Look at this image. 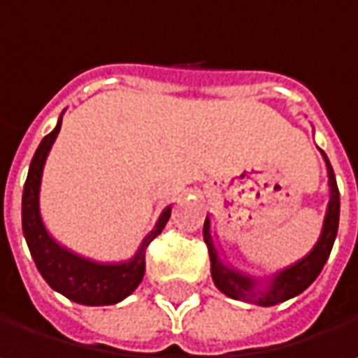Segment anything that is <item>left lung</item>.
<instances>
[{
  "label": "left lung",
  "mask_w": 358,
  "mask_h": 358,
  "mask_svg": "<svg viewBox=\"0 0 358 358\" xmlns=\"http://www.w3.org/2000/svg\"><path fill=\"white\" fill-rule=\"evenodd\" d=\"M325 166H327V178H329V203H327V211H325V220H323L322 236L317 241V245L311 249L309 255H305L301 261H296L294 265L278 271L269 284L265 288H259L261 284L257 280H252L249 275L234 271L232 267H226L213 247L211 234H209V217L205 220L203 226V236L205 243L209 247V259H211V278L213 284L230 299L236 301H247V303H255L259 307H271L278 303H284L296 294H301L303 290H307L315 278L322 273L323 265L331 252L336 234H338V222H340V192H338V184H336V176L331 170L329 159L325 157Z\"/></svg>",
  "instance_id": "8db88e82"
}]
</instances>
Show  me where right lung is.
Wrapping results in <instances>:
<instances>
[{
    "label": "right lung",
    "instance_id": "right-lung-1",
    "mask_svg": "<svg viewBox=\"0 0 358 358\" xmlns=\"http://www.w3.org/2000/svg\"><path fill=\"white\" fill-rule=\"evenodd\" d=\"M62 128V117L57 126L41 141L35 157L29 168V176L24 182L22 192V232L27 238V245L35 259L36 269L43 275V280L66 299L91 305V307H103L115 305L124 301L128 294L136 290L145 275V250L149 243L162 234L164 226L168 224L172 215V207H166L159 215L155 228L145 236L141 249L130 261L122 263H97L85 257H78L62 245H57L49 232L45 230V224L41 220L38 211V190H41V176L43 166L49 155V149Z\"/></svg>",
    "mask_w": 358,
    "mask_h": 358
}]
</instances>
